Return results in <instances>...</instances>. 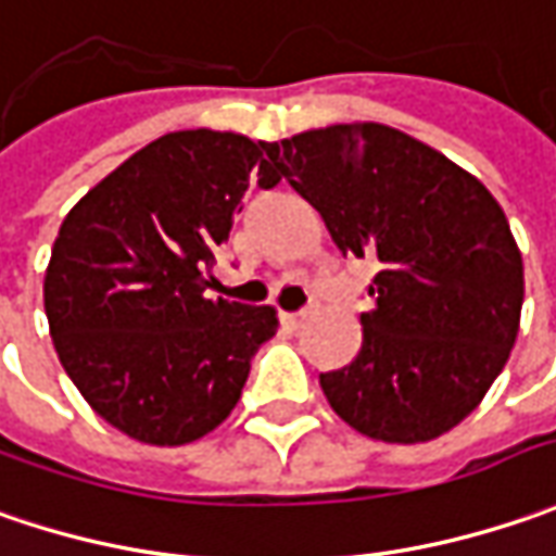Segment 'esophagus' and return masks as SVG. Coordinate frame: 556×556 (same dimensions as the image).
Segmentation results:
<instances>
[{"mask_svg": "<svg viewBox=\"0 0 556 556\" xmlns=\"http://www.w3.org/2000/svg\"><path fill=\"white\" fill-rule=\"evenodd\" d=\"M314 314H317V304H307V307H302V311H292V314H282V317H286V324L299 326L304 324L307 317H314Z\"/></svg>", "mask_w": 556, "mask_h": 556, "instance_id": "obj_1", "label": "esophagus"}]
</instances>
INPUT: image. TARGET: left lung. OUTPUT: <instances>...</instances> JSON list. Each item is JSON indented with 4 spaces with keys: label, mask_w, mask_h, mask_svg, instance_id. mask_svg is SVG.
<instances>
[{
    "label": "left lung",
    "mask_w": 556,
    "mask_h": 556,
    "mask_svg": "<svg viewBox=\"0 0 556 556\" xmlns=\"http://www.w3.org/2000/svg\"><path fill=\"white\" fill-rule=\"evenodd\" d=\"M264 152L342 254L379 261L357 357L320 374L332 410L395 445L457 426L504 370L522 311V257L495 195L382 124L307 130Z\"/></svg>",
    "instance_id": "left-lung-1"
}]
</instances>
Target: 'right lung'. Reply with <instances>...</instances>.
Masks as SVG:
<instances>
[{
    "instance_id": "obj_1",
    "label": "right lung",
    "mask_w": 556,
    "mask_h": 556,
    "mask_svg": "<svg viewBox=\"0 0 556 556\" xmlns=\"http://www.w3.org/2000/svg\"><path fill=\"white\" fill-rule=\"evenodd\" d=\"M249 136L180 130L149 142L89 189L61 224L46 317L61 367L89 407L146 445H186L230 417L270 304L211 299L217 249L257 167Z\"/></svg>"
}]
</instances>
